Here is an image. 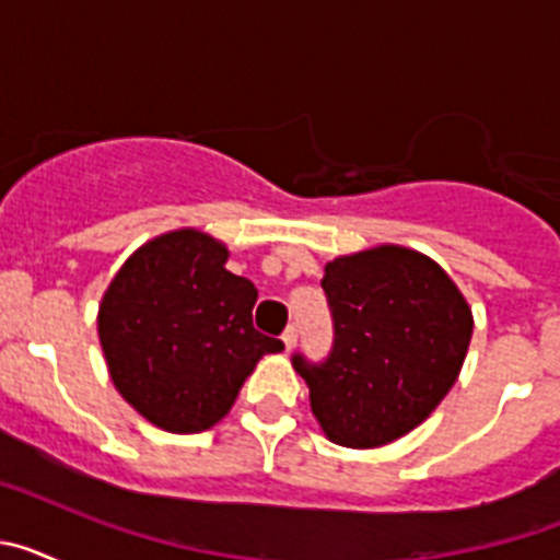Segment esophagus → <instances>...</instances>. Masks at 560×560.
<instances>
[{
  "label": "esophagus",
  "instance_id": "1",
  "mask_svg": "<svg viewBox=\"0 0 560 560\" xmlns=\"http://www.w3.org/2000/svg\"><path fill=\"white\" fill-rule=\"evenodd\" d=\"M280 339H283L285 350L294 348V345H296V325H289V328H285V334L280 336Z\"/></svg>",
  "mask_w": 560,
  "mask_h": 560
}]
</instances>
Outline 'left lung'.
<instances>
[{
  "mask_svg": "<svg viewBox=\"0 0 560 560\" xmlns=\"http://www.w3.org/2000/svg\"><path fill=\"white\" fill-rule=\"evenodd\" d=\"M323 289L334 350L323 364L294 355L311 412L336 446H387L454 387L474 334L471 305L443 266L395 244L334 257Z\"/></svg>",
  "mask_w": 560,
  "mask_h": 560,
  "instance_id": "obj_1",
  "label": "left lung"
}]
</instances>
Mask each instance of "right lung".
<instances>
[{"label": "right lung", "instance_id": "1", "mask_svg": "<svg viewBox=\"0 0 560 560\" xmlns=\"http://www.w3.org/2000/svg\"><path fill=\"white\" fill-rule=\"evenodd\" d=\"M226 249L201 230L151 237L112 277L97 336L117 393L153 427L196 434L215 427L266 353L252 280L226 271Z\"/></svg>", "mask_w": 560, "mask_h": 560}]
</instances>
